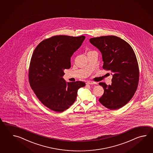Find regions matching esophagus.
<instances>
[{"instance_id":"esophagus-1","label":"esophagus","mask_w":153,"mask_h":153,"mask_svg":"<svg viewBox=\"0 0 153 153\" xmlns=\"http://www.w3.org/2000/svg\"><path fill=\"white\" fill-rule=\"evenodd\" d=\"M86 85H94L96 84V82H94V81H88L86 83Z\"/></svg>"}]
</instances>
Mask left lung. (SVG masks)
Returning a JSON list of instances; mask_svg holds the SVG:
<instances>
[{"instance_id": "obj_1", "label": "left lung", "mask_w": 153, "mask_h": 153, "mask_svg": "<svg viewBox=\"0 0 153 153\" xmlns=\"http://www.w3.org/2000/svg\"><path fill=\"white\" fill-rule=\"evenodd\" d=\"M90 42L102 53L103 68L113 73L111 85L99 83L104 88L99 101L108 109L117 110L131 100L138 87L140 72L135 53L128 42L116 36L93 38Z\"/></svg>"}]
</instances>
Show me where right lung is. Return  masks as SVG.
I'll return each instance as SVG.
<instances>
[{"label": "right lung", "mask_w": 153, "mask_h": 153, "mask_svg": "<svg viewBox=\"0 0 153 153\" xmlns=\"http://www.w3.org/2000/svg\"><path fill=\"white\" fill-rule=\"evenodd\" d=\"M85 36H55L40 42L33 53L28 71L29 84L42 104L62 112L74 103L82 81L66 82L62 76L71 68V57Z\"/></svg>", "instance_id": "1"}]
</instances>
